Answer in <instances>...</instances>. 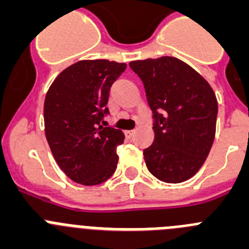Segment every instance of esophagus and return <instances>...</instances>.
Instances as JSON below:
<instances>
[{
	"instance_id": "esophagus-1",
	"label": "esophagus",
	"mask_w": 249,
	"mask_h": 249,
	"mask_svg": "<svg viewBox=\"0 0 249 249\" xmlns=\"http://www.w3.org/2000/svg\"><path fill=\"white\" fill-rule=\"evenodd\" d=\"M134 133H135L134 130H126V131H125V135H126L127 138H131V136L134 135Z\"/></svg>"
}]
</instances>
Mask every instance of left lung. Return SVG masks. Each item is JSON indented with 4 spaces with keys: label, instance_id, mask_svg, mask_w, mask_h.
Instances as JSON below:
<instances>
[{
    "label": "left lung",
    "instance_id": "obj_1",
    "mask_svg": "<svg viewBox=\"0 0 249 249\" xmlns=\"http://www.w3.org/2000/svg\"><path fill=\"white\" fill-rule=\"evenodd\" d=\"M144 84L155 139L144 150L149 171L169 183L189 180L210 154L218 113L207 80L174 57L129 63Z\"/></svg>",
    "mask_w": 249,
    "mask_h": 249
}]
</instances>
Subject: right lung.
<instances>
[{"mask_svg":"<svg viewBox=\"0 0 249 249\" xmlns=\"http://www.w3.org/2000/svg\"><path fill=\"white\" fill-rule=\"evenodd\" d=\"M126 68L108 59L79 60L52 83L44 100V127L51 151L73 181L99 185L115 172L122 130L103 126L113 83Z\"/></svg>","mask_w":249,"mask_h":249,"instance_id":"obj_1","label":"right lung"}]
</instances>
